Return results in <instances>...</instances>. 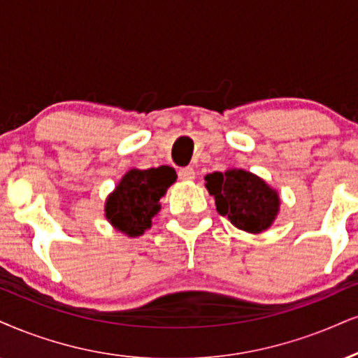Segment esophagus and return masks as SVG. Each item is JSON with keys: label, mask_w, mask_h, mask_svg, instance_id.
Masks as SVG:
<instances>
[{"label": "esophagus", "mask_w": 358, "mask_h": 358, "mask_svg": "<svg viewBox=\"0 0 358 358\" xmlns=\"http://www.w3.org/2000/svg\"><path fill=\"white\" fill-rule=\"evenodd\" d=\"M179 178L182 180H192L196 178V171L192 167H182V169H179Z\"/></svg>", "instance_id": "1"}]
</instances>
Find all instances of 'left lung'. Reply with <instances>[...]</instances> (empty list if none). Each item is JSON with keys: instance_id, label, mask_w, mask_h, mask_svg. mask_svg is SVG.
<instances>
[{"instance_id": "left-lung-1", "label": "left lung", "mask_w": 358, "mask_h": 358, "mask_svg": "<svg viewBox=\"0 0 358 358\" xmlns=\"http://www.w3.org/2000/svg\"><path fill=\"white\" fill-rule=\"evenodd\" d=\"M206 189L214 196L215 209L241 231L260 234L267 231L280 210L277 189L252 172L229 167L206 176Z\"/></svg>"}]
</instances>
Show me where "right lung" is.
Here are the masks:
<instances>
[{
	"instance_id": "add662e5",
	"label": "right lung",
	"mask_w": 358,
	"mask_h": 358,
	"mask_svg": "<svg viewBox=\"0 0 358 358\" xmlns=\"http://www.w3.org/2000/svg\"><path fill=\"white\" fill-rule=\"evenodd\" d=\"M178 176L169 166L136 169L122 176L114 191L106 197L104 217L127 237H139L151 229L152 217L161 210V197Z\"/></svg>"
}]
</instances>
